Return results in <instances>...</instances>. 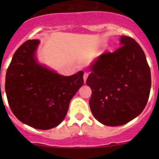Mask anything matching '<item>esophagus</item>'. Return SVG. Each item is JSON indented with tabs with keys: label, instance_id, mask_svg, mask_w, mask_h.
<instances>
[{
	"label": "esophagus",
	"instance_id": "esophagus-1",
	"mask_svg": "<svg viewBox=\"0 0 159 159\" xmlns=\"http://www.w3.org/2000/svg\"><path fill=\"white\" fill-rule=\"evenodd\" d=\"M88 76V72L87 71H84V83L86 82V80Z\"/></svg>",
	"mask_w": 159,
	"mask_h": 159
}]
</instances>
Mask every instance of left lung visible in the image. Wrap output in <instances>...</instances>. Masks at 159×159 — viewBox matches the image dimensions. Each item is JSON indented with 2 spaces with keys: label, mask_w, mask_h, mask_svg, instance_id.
I'll return each mask as SVG.
<instances>
[{
  "label": "left lung",
  "mask_w": 159,
  "mask_h": 159,
  "mask_svg": "<svg viewBox=\"0 0 159 159\" xmlns=\"http://www.w3.org/2000/svg\"><path fill=\"white\" fill-rule=\"evenodd\" d=\"M121 47L101 54L91 66L86 84L94 117L102 124L121 126L139 116L150 95L151 70L135 40L122 36Z\"/></svg>",
  "instance_id": "obj_1"
}]
</instances>
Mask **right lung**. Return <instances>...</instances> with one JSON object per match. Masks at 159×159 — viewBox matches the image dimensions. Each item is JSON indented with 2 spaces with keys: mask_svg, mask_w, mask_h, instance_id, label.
<instances>
[{
  "mask_svg": "<svg viewBox=\"0 0 159 159\" xmlns=\"http://www.w3.org/2000/svg\"><path fill=\"white\" fill-rule=\"evenodd\" d=\"M39 43L29 40L15 52L7 69L5 92L20 121L48 130L64 120L70 101L84 84V71L64 76L40 65L35 59Z\"/></svg>",
  "mask_w": 159,
  "mask_h": 159,
  "instance_id": "right-lung-1",
  "label": "right lung"
}]
</instances>
